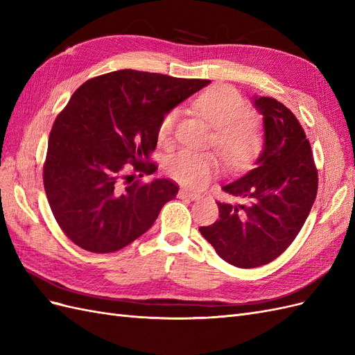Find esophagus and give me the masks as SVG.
I'll return each mask as SVG.
<instances>
[{
	"label": "esophagus",
	"mask_w": 355,
	"mask_h": 355,
	"mask_svg": "<svg viewBox=\"0 0 355 355\" xmlns=\"http://www.w3.org/2000/svg\"><path fill=\"white\" fill-rule=\"evenodd\" d=\"M178 197H179V198H185V200H191V201L200 200V198H201L200 194H194V192H189V191H187V189H180Z\"/></svg>",
	"instance_id": "1"
}]
</instances>
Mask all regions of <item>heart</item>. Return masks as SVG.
I'll list each match as a JSON object with an SVG mask.
<instances>
[{
	"instance_id": "1",
	"label": "heart",
	"mask_w": 355,
	"mask_h": 355,
	"mask_svg": "<svg viewBox=\"0 0 355 355\" xmlns=\"http://www.w3.org/2000/svg\"><path fill=\"white\" fill-rule=\"evenodd\" d=\"M197 112L213 127L211 145L218 148L225 166L241 170L261 154L265 130L261 116L249 110L241 93L228 84L211 85L194 101ZM179 111L170 110L159 118L157 141L159 145L173 142ZM166 170L170 178L189 189H201L219 173L220 161L214 153L184 149L170 157Z\"/></svg>"
}]
</instances>
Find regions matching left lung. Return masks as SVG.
Instances as JSON below:
<instances>
[{"instance_id": "1", "label": "left lung", "mask_w": 355, "mask_h": 355, "mask_svg": "<svg viewBox=\"0 0 355 355\" xmlns=\"http://www.w3.org/2000/svg\"><path fill=\"white\" fill-rule=\"evenodd\" d=\"M265 145L253 168L222 187L245 200L219 202V220L198 231L225 262L257 268L277 259L302 230L317 197L318 171L302 125L287 106L254 98Z\"/></svg>"}]
</instances>
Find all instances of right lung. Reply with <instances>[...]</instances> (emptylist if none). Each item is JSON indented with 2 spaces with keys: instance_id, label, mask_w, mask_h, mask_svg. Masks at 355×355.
<instances>
[{
  "instance_id": "obj_1",
  "label": "right lung",
  "mask_w": 355,
  "mask_h": 355,
  "mask_svg": "<svg viewBox=\"0 0 355 355\" xmlns=\"http://www.w3.org/2000/svg\"><path fill=\"white\" fill-rule=\"evenodd\" d=\"M209 83L123 69L75 90L53 123L42 167L53 216L73 244L112 253L153 227L179 187L128 171L154 173L159 118Z\"/></svg>"
}]
</instances>
